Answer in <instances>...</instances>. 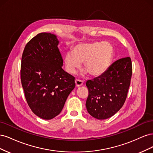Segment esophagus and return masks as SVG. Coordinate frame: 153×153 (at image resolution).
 <instances>
[{"label":"esophagus","instance_id":"esophagus-1","mask_svg":"<svg viewBox=\"0 0 153 153\" xmlns=\"http://www.w3.org/2000/svg\"><path fill=\"white\" fill-rule=\"evenodd\" d=\"M83 84H84V82H83V81L81 80L76 79V80H75V85H76V87H80V86L82 85Z\"/></svg>","mask_w":153,"mask_h":153}]
</instances>
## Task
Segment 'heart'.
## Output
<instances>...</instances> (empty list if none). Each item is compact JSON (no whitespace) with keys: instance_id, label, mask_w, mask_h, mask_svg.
Masks as SVG:
<instances>
[{"instance_id":"heart-1","label":"heart","mask_w":153,"mask_h":153,"mask_svg":"<svg viewBox=\"0 0 153 153\" xmlns=\"http://www.w3.org/2000/svg\"><path fill=\"white\" fill-rule=\"evenodd\" d=\"M114 57V48L108 43L93 42L75 45L71 52L64 57L66 71L74 75L83 63V69L88 75L97 77L109 68Z\"/></svg>"}]
</instances>
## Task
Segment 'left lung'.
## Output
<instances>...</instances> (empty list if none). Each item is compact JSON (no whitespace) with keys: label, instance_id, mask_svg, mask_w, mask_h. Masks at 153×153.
Instances as JSON below:
<instances>
[{"label":"left lung","instance_id":"obj_1","mask_svg":"<svg viewBox=\"0 0 153 153\" xmlns=\"http://www.w3.org/2000/svg\"><path fill=\"white\" fill-rule=\"evenodd\" d=\"M131 75V59L128 57L117 60L102 75L86 82L89 95L85 105L91 116L106 119L122 108L127 98Z\"/></svg>","mask_w":153,"mask_h":153}]
</instances>
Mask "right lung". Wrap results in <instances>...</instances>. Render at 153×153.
<instances>
[{
	"label": "right lung",
	"instance_id": "right-lung-1",
	"mask_svg": "<svg viewBox=\"0 0 153 153\" xmlns=\"http://www.w3.org/2000/svg\"><path fill=\"white\" fill-rule=\"evenodd\" d=\"M58 44L55 35L39 33L27 43L22 57L21 82L27 104L46 120L61 113L75 87V77L62 68Z\"/></svg>",
	"mask_w": 153,
	"mask_h": 153
}]
</instances>
